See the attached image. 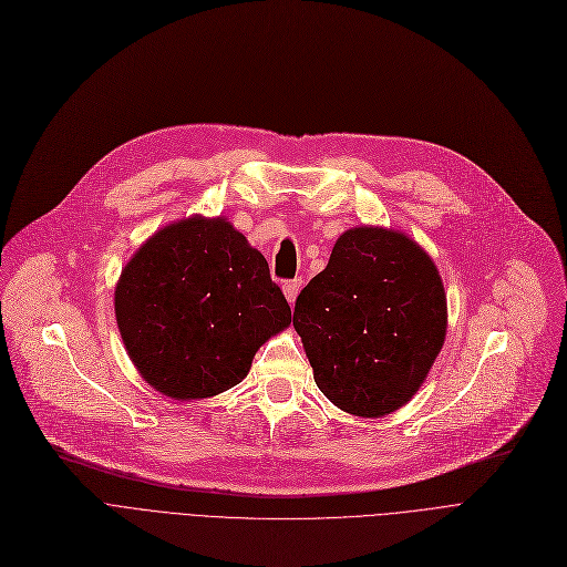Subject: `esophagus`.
I'll return each instance as SVG.
<instances>
[{
    "label": "esophagus",
    "mask_w": 567,
    "mask_h": 567,
    "mask_svg": "<svg viewBox=\"0 0 567 567\" xmlns=\"http://www.w3.org/2000/svg\"><path fill=\"white\" fill-rule=\"evenodd\" d=\"M301 287H303V280H301V278H299V280H287V282L282 285V291H285V299L289 301V306H293V301H296V296H299Z\"/></svg>",
    "instance_id": "34e87169"
}]
</instances>
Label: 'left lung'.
I'll return each mask as SVG.
<instances>
[{
    "label": "left lung",
    "instance_id": "8db88e82",
    "mask_svg": "<svg viewBox=\"0 0 567 567\" xmlns=\"http://www.w3.org/2000/svg\"><path fill=\"white\" fill-rule=\"evenodd\" d=\"M445 326L432 257L406 234L368 225L338 238L293 308L319 391L361 419L389 415L419 393Z\"/></svg>",
    "mask_w": 567,
    "mask_h": 567
}]
</instances>
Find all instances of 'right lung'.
Masks as SVG:
<instances>
[{
    "label": "right lung",
    "instance_id": "1",
    "mask_svg": "<svg viewBox=\"0 0 567 567\" xmlns=\"http://www.w3.org/2000/svg\"><path fill=\"white\" fill-rule=\"evenodd\" d=\"M118 333L142 379L172 400L241 383L257 349L291 323L268 264L227 218L158 229L114 289Z\"/></svg>",
    "mask_w": 567,
    "mask_h": 567
}]
</instances>
